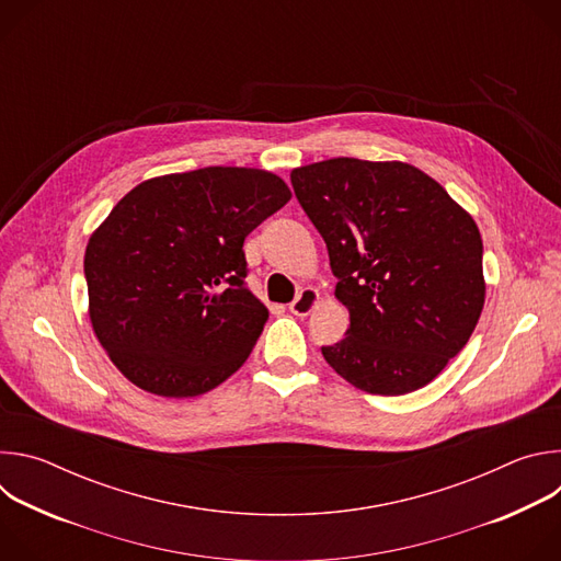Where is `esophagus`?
<instances>
[{
    "instance_id": "1",
    "label": "esophagus",
    "mask_w": 561,
    "mask_h": 561,
    "mask_svg": "<svg viewBox=\"0 0 561 561\" xmlns=\"http://www.w3.org/2000/svg\"><path fill=\"white\" fill-rule=\"evenodd\" d=\"M317 301H319V290L308 286V288H301L299 295L288 304V310H290L293 314H297V317H306V314L312 312V308L317 306Z\"/></svg>"
}]
</instances>
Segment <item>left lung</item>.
<instances>
[{
  "label": "left lung",
  "mask_w": 561,
  "mask_h": 561,
  "mask_svg": "<svg viewBox=\"0 0 561 561\" xmlns=\"http://www.w3.org/2000/svg\"><path fill=\"white\" fill-rule=\"evenodd\" d=\"M324 237L346 337L324 359L370 394L433 381L466 346L484 308L482 234L426 173L404 162L335 157L290 173Z\"/></svg>",
  "instance_id": "8db88e82"
}]
</instances>
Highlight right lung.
<instances>
[{"label": "right lung", "mask_w": 561, "mask_h": 561, "mask_svg": "<svg viewBox=\"0 0 561 561\" xmlns=\"http://www.w3.org/2000/svg\"><path fill=\"white\" fill-rule=\"evenodd\" d=\"M290 199L260 169L152 178L91 234L93 331L119 373L159 397H195L242 366L268 308L247 288L244 239Z\"/></svg>", "instance_id": "add662e5"}]
</instances>
